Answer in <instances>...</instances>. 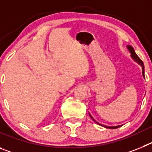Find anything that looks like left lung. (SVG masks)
Here are the masks:
<instances>
[{"mask_svg":"<svg viewBox=\"0 0 152 152\" xmlns=\"http://www.w3.org/2000/svg\"><path fill=\"white\" fill-rule=\"evenodd\" d=\"M127 49H129V51L130 53H131V57L132 58H133L134 61H136V62L138 63V64H139L141 65V67H142V75H143V77H145V66H144V63H143V61H142V60H141L140 58H139V56H137L136 53H135V50H134V49H133V48H132V47L131 46V45H127ZM90 116H91V119H92L93 120H94V121L95 122V123H97V124H99V125H100V126H104V127H106V128H107V129H117V128H119V127H120V126H103V125L100 124V123H98L97 122H96V120H95V119H94V118H93L92 116H91V114H90Z\"/></svg>","mask_w":152,"mask_h":152,"instance_id":"1","label":"left lung"}]
</instances>
